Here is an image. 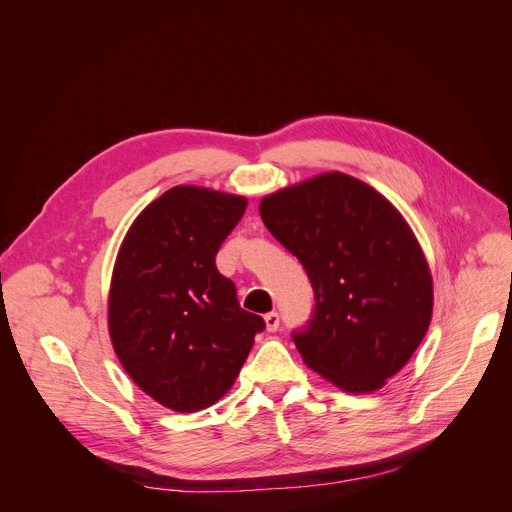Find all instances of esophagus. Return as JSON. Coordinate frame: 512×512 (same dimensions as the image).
<instances>
[{"label":"esophagus","mask_w":512,"mask_h":512,"mask_svg":"<svg viewBox=\"0 0 512 512\" xmlns=\"http://www.w3.org/2000/svg\"><path fill=\"white\" fill-rule=\"evenodd\" d=\"M263 320H265V328H267V332H275V330L279 328V314H277V312H269V314H265V316H263Z\"/></svg>","instance_id":"34e87169"}]
</instances>
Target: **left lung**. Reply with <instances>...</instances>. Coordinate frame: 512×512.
Here are the masks:
<instances>
[{
  "instance_id": "8db88e82",
  "label": "left lung",
  "mask_w": 512,
  "mask_h": 512,
  "mask_svg": "<svg viewBox=\"0 0 512 512\" xmlns=\"http://www.w3.org/2000/svg\"><path fill=\"white\" fill-rule=\"evenodd\" d=\"M259 212L314 287L310 326L294 334L304 362L344 393L385 387L433 314L431 271L403 214L342 172L267 194Z\"/></svg>"
}]
</instances>
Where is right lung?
<instances>
[{
    "label": "right lung",
    "mask_w": 512,
    "mask_h": 512,
    "mask_svg": "<svg viewBox=\"0 0 512 512\" xmlns=\"http://www.w3.org/2000/svg\"><path fill=\"white\" fill-rule=\"evenodd\" d=\"M245 208L239 194L174 186L137 214L119 247L111 344L131 381L172 411L194 413L225 397L265 328L214 265Z\"/></svg>",
    "instance_id": "right-lung-1"
}]
</instances>
